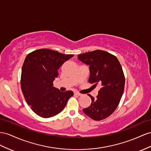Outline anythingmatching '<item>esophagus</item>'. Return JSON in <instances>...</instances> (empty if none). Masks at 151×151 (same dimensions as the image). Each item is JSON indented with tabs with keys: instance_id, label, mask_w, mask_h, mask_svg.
<instances>
[{
	"instance_id": "34e87169",
	"label": "esophagus",
	"mask_w": 151,
	"mask_h": 151,
	"mask_svg": "<svg viewBox=\"0 0 151 151\" xmlns=\"http://www.w3.org/2000/svg\"><path fill=\"white\" fill-rule=\"evenodd\" d=\"M75 94H76V95H78V96H81L82 95V94H80V93H79V92H75Z\"/></svg>"
}]
</instances>
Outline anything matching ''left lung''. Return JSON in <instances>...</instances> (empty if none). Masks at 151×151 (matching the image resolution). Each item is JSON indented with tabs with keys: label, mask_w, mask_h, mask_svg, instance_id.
Segmentation results:
<instances>
[{
	"label": "left lung",
	"mask_w": 151,
	"mask_h": 151,
	"mask_svg": "<svg viewBox=\"0 0 151 151\" xmlns=\"http://www.w3.org/2000/svg\"><path fill=\"white\" fill-rule=\"evenodd\" d=\"M78 59L89 65L88 82L101 86L96 99L88 94L91 105L83 111L95 121L105 119L117 109L123 94L125 78L121 65L115 55L99 50L80 54Z\"/></svg>",
	"instance_id": "obj_1"
}]
</instances>
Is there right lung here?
<instances>
[{
    "instance_id": "right-lung-1",
    "label": "right lung",
    "mask_w": 151,
    "mask_h": 151,
    "mask_svg": "<svg viewBox=\"0 0 151 151\" xmlns=\"http://www.w3.org/2000/svg\"><path fill=\"white\" fill-rule=\"evenodd\" d=\"M73 56L46 48L27 55L22 69L21 88L27 103L37 115L49 118L59 114L73 95L71 91L63 92L53 86L58 69Z\"/></svg>"
}]
</instances>
